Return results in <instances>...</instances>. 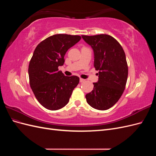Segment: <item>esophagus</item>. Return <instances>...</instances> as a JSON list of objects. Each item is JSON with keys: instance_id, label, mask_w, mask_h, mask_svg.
Wrapping results in <instances>:
<instances>
[{"instance_id": "obj_1", "label": "esophagus", "mask_w": 156, "mask_h": 156, "mask_svg": "<svg viewBox=\"0 0 156 156\" xmlns=\"http://www.w3.org/2000/svg\"><path fill=\"white\" fill-rule=\"evenodd\" d=\"M80 83H83V82H84V81H85V79H82V78H80Z\"/></svg>"}]
</instances>
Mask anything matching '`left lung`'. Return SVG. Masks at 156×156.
I'll return each mask as SVG.
<instances>
[{"label": "left lung", "instance_id": "8db88e82", "mask_svg": "<svg viewBox=\"0 0 156 156\" xmlns=\"http://www.w3.org/2000/svg\"><path fill=\"white\" fill-rule=\"evenodd\" d=\"M82 37L93 49L94 66L99 71V80L85 96L87 101L96 109H108L119 100L126 88L128 66L124 51L109 35H82Z\"/></svg>", "mask_w": 156, "mask_h": 156}]
</instances>
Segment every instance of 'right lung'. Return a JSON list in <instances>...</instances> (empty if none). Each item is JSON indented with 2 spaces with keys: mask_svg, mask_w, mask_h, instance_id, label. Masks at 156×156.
<instances>
[{
  "mask_svg": "<svg viewBox=\"0 0 156 156\" xmlns=\"http://www.w3.org/2000/svg\"><path fill=\"white\" fill-rule=\"evenodd\" d=\"M81 39L78 35L58 34L47 37L37 45L30 60V86L37 100L51 111L64 107L79 83L75 75L65 76L58 70L67 51Z\"/></svg>",
  "mask_w": 156,
  "mask_h": 156,
  "instance_id": "add662e5",
  "label": "right lung"
}]
</instances>
